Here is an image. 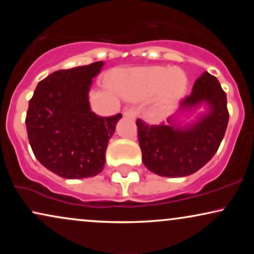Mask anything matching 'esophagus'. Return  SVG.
Segmentation results:
<instances>
[{"mask_svg": "<svg viewBox=\"0 0 254 254\" xmlns=\"http://www.w3.org/2000/svg\"><path fill=\"white\" fill-rule=\"evenodd\" d=\"M137 113H138V110H137L136 106H129L124 110V116L125 117H129L131 119H135Z\"/></svg>", "mask_w": 254, "mask_h": 254, "instance_id": "1", "label": "esophagus"}]
</instances>
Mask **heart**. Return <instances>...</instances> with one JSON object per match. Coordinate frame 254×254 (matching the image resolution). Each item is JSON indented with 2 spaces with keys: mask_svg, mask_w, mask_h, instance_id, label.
Masks as SVG:
<instances>
[{
  "mask_svg": "<svg viewBox=\"0 0 254 254\" xmlns=\"http://www.w3.org/2000/svg\"><path fill=\"white\" fill-rule=\"evenodd\" d=\"M115 87L129 100L148 99L157 93L154 110L157 115H165L183 97L186 77L180 70L164 66L129 69L116 75Z\"/></svg>",
  "mask_w": 254,
  "mask_h": 254,
  "instance_id": "1",
  "label": "heart"
}]
</instances>
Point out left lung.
Wrapping results in <instances>:
<instances>
[{
  "label": "left lung",
  "instance_id": "obj_1",
  "mask_svg": "<svg viewBox=\"0 0 254 254\" xmlns=\"http://www.w3.org/2000/svg\"><path fill=\"white\" fill-rule=\"evenodd\" d=\"M202 103L209 105V113L185 127L174 123L149 127L137 119L142 161L150 172L170 178L190 176L215 155L226 133L229 112L226 93L217 78L206 71L197 78L190 95L183 99L180 110Z\"/></svg>",
  "mask_w": 254,
  "mask_h": 254
}]
</instances>
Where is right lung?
<instances>
[{
  "label": "right lung",
  "mask_w": 254,
  "mask_h": 254,
  "mask_svg": "<svg viewBox=\"0 0 254 254\" xmlns=\"http://www.w3.org/2000/svg\"><path fill=\"white\" fill-rule=\"evenodd\" d=\"M104 62L57 70L38 83L26 115L27 136L44 167L65 179L103 171L109 139L121 113L100 117L90 111L92 78Z\"/></svg>",
  "instance_id": "obj_1"
}]
</instances>
